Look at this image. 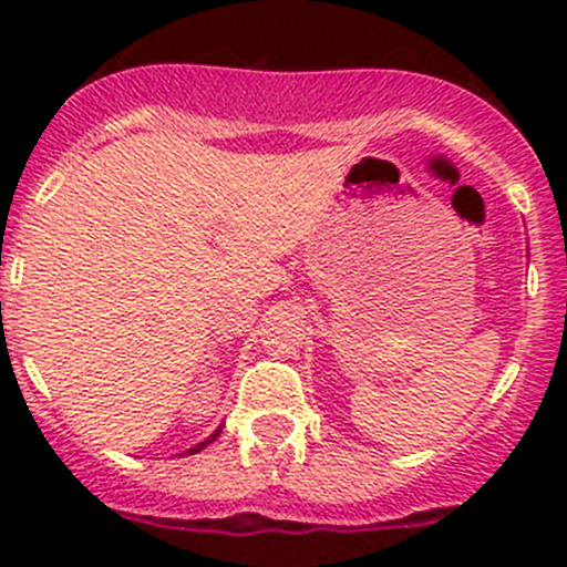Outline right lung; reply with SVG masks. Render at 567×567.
<instances>
[{
    "mask_svg": "<svg viewBox=\"0 0 567 567\" xmlns=\"http://www.w3.org/2000/svg\"><path fill=\"white\" fill-rule=\"evenodd\" d=\"M219 431H221V425H219ZM219 431H216V433H210V436H208V439H205V442H199V444H197V447H192V450H188V453H186V455H194V453H199V450H203V447H208V444H210V442H214V439H216V436H219Z\"/></svg>",
    "mask_w": 567,
    "mask_h": 567,
    "instance_id": "obj_1",
    "label": "right lung"
}]
</instances>
